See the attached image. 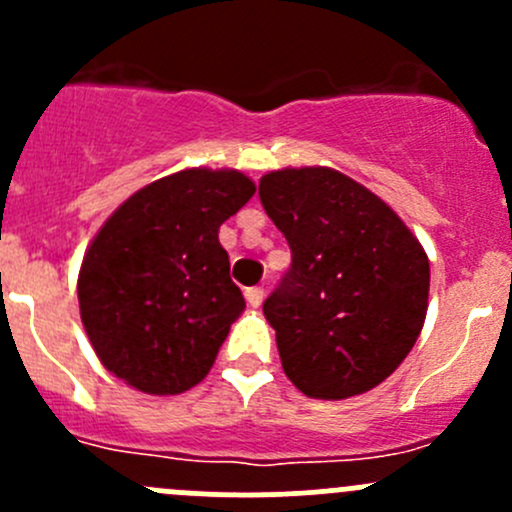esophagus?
<instances>
[{
    "label": "esophagus",
    "mask_w": 512,
    "mask_h": 512,
    "mask_svg": "<svg viewBox=\"0 0 512 512\" xmlns=\"http://www.w3.org/2000/svg\"><path fill=\"white\" fill-rule=\"evenodd\" d=\"M245 299L250 307H260L262 299H265V289L262 287H247L245 289Z\"/></svg>",
    "instance_id": "esophagus-1"
}]
</instances>
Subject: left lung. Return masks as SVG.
I'll use <instances>...</instances> for the list:
<instances>
[{
  "instance_id": "left-lung-1",
  "label": "left lung",
  "mask_w": 512,
  "mask_h": 512,
  "mask_svg": "<svg viewBox=\"0 0 512 512\" xmlns=\"http://www.w3.org/2000/svg\"><path fill=\"white\" fill-rule=\"evenodd\" d=\"M260 203L292 250L262 312L282 369L309 399L379 386L414 349L428 309V257L404 220L332 168L272 170Z\"/></svg>"
}]
</instances>
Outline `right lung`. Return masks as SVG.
<instances>
[{"instance_id": "obj_1", "label": "right lung", "mask_w": 512, "mask_h": 512, "mask_svg": "<svg viewBox=\"0 0 512 512\" xmlns=\"http://www.w3.org/2000/svg\"><path fill=\"white\" fill-rule=\"evenodd\" d=\"M252 195L237 170L188 168L133 193L98 230L79 307L111 374L156 396L205 379L245 309L218 230Z\"/></svg>"}]
</instances>
